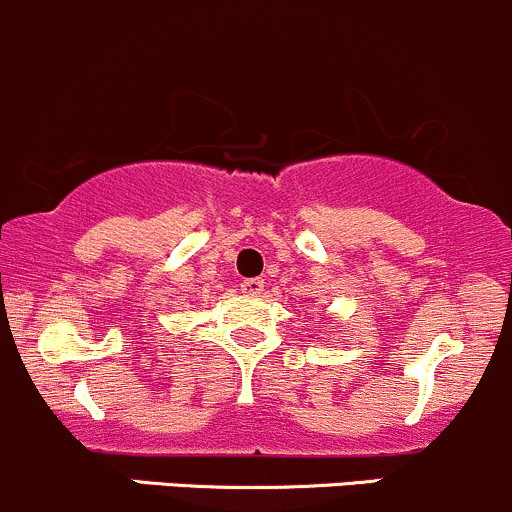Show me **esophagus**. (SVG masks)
I'll return each mask as SVG.
<instances>
[{
  "label": "esophagus",
  "mask_w": 512,
  "mask_h": 512,
  "mask_svg": "<svg viewBox=\"0 0 512 512\" xmlns=\"http://www.w3.org/2000/svg\"><path fill=\"white\" fill-rule=\"evenodd\" d=\"M241 291L246 295H258L263 291V278H246V281L241 283Z\"/></svg>",
  "instance_id": "esophagus-1"
}]
</instances>
